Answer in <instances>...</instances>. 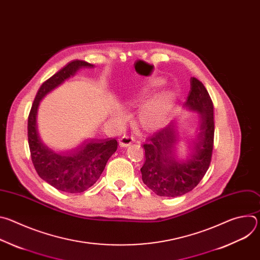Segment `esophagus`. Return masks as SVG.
<instances>
[{
    "label": "esophagus",
    "instance_id": "34e87169",
    "mask_svg": "<svg viewBox=\"0 0 260 260\" xmlns=\"http://www.w3.org/2000/svg\"><path fill=\"white\" fill-rule=\"evenodd\" d=\"M135 141V137L131 134H126V135H123L120 140H119V143L122 147H127L128 145H131L133 142Z\"/></svg>",
    "mask_w": 260,
    "mask_h": 260
}]
</instances>
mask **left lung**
<instances>
[{"label": "left lung", "mask_w": 260, "mask_h": 260, "mask_svg": "<svg viewBox=\"0 0 260 260\" xmlns=\"http://www.w3.org/2000/svg\"><path fill=\"white\" fill-rule=\"evenodd\" d=\"M186 106L200 114L199 132L188 145L191 151L186 160L177 158L179 138L173 122L154 132L143 144L145 162L141 168L142 180L159 197L175 198L191 191L211 164L215 131L214 106L205 85L196 77L190 78Z\"/></svg>", "instance_id": "left-lung-1"}]
</instances>
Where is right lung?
<instances>
[{"label": "right lung", "mask_w": 260, "mask_h": 260, "mask_svg": "<svg viewBox=\"0 0 260 260\" xmlns=\"http://www.w3.org/2000/svg\"><path fill=\"white\" fill-rule=\"evenodd\" d=\"M82 67H93L84 60H72L39 88L31 105L27 120V139L36 172L54 188L69 192H83L98 181L108 159L117 150L115 139L85 141L66 154L51 151L40 140L37 129V111L40 101Z\"/></svg>", "instance_id": "1"}]
</instances>
